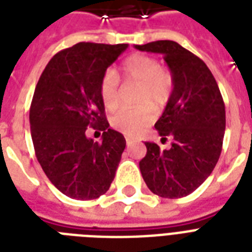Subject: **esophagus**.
I'll list each match as a JSON object with an SVG mask.
<instances>
[{
  "mask_svg": "<svg viewBox=\"0 0 252 252\" xmlns=\"http://www.w3.org/2000/svg\"><path fill=\"white\" fill-rule=\"evenodd\" d=\"M126 146H128V148H129V146H132L134 144L133 140H132V138H129V137H126Z\"/></svg>",
  "mask_w": 252,
  "mask_h": 252,
  "instance_id": "obj_1",
  "label": "esophagus"
}]
</instances>
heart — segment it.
I'll list each match as a JSON object with an SVG mask.
<instances>
[{"label":"heart","mask_w":252,"mask_h":252,"mask_svg":"<svg viewBox=\"0 0 252 252\" xmlns=\"http://www.w3.org/2000/svg\"><path fill=\"white\" fill-rule=\"evenodd\" d=\"M119 78L126 82L140 85L133 108H123L112 115L111 126L126 136H137L145 126L153 122V111L161 110L171 95L174 80L171 73L163 69L156 57L146 55H132L123 61L116 74L107 72L99 82V95L103 106L114 111L120 104Z\"/></svg>","instance_id":"b5f03b06"}]
</instances>
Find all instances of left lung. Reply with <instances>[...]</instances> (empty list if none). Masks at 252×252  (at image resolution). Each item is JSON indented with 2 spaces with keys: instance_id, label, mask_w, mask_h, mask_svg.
Segmentation results:
<instances>
[{
  "instance_id": "left-lung-1",
  "label": "left lung",
  "mask_w": 252,
  "mask_h": 252,
  "mask_svg": "<svg viewBox=\"0 0 252 252\" xmlns=\"http://www.w3.org/2000/svg\"><path fill=\"white\" fill-rule=\"evenodd\" d=\"M134 48L163 55L174 80L165 111L154 126L159 136H171L174 142L168 150L145 142L140 170L153 193L179 199L201 186L219 161L226 124L225 103L205 63L176 41L157 40Z\"/></svg>"
}]
</instances>
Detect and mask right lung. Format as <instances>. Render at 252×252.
<instances>
[{"instance_id":"1","label":"right lung","mask_w":252,"mask_h":252,"mask_svg":"<svg viewBox=\"0 0 252 252\" xmlns=\"http://www.w3.org/2000/svg\"><path fill=\"white\" fill-rule=\"evenodd\" d=\"M128 44L78 43L51 59L30 107L33 149L51 183L68 197L93 200L106 193L126 149L110 128L99 82ZM87 126L103 130L102 143L86 137Z\"/></svg>"}]
</instances>
